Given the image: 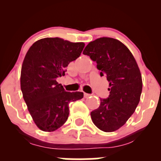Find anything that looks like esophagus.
<instances>
[{
	"label": "esophagus",
	"mask_w": 161,
	"mask_h": 161,
	"mask_svg": "<svg viewBox=\"0 0 161 161\" xmlns=\"http://www.w3.org/2000/svg\"><path fill=\"white\" fill-rule=\"evenodd\" d=\"M92 95L91 94H88V93H84V97H86V98H87V97H90V96H91Z\"/></svg>",
	"instance_id": "esophagus-1"
}]
</instances>
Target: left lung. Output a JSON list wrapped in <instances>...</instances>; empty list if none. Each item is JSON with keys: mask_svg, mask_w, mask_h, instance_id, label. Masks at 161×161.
Returning <instances> with one entry per match:
<instances>
[{"mask_svg": "<svg viewBox=\"0 0 161 161\" xmlns=\"http://www.w3.org/2000/svg\"><path fill=\"white\" fill-rule=\"evenodd\" d=\"M97 63L101 76L106 75L110 91L101 98L99 108L91 112L94 124L106 132L126 123L137 108L142 91V75L133 55L115 38L103 37L88 43L83 51Z\"/></svg>", "mask_w": 161, "mask_h": 161, "instance_id": "obj_1", "label": "left lung"}]
</instances>
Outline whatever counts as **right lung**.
I'll return each instance as SVG.
<instances>
[{"label":"right lung","instance_id":"right-lung-1","mask_svg":"<svg viewBox=\"0 0 161 161\" xmlns=\"http://www.w3.org/2000/svg\"><path fill=\"white\" fill-rule=\"evenodd\" d=\"M85 44L60 38H45L27 51L21 69L20 86L33 120L41 130L53 132L69 116V104L83 97L80 92H66L57 78L65 75L70 62L80 56Z\"/></svg>","mask_w":161,"mask_h":161}]
</instances>
